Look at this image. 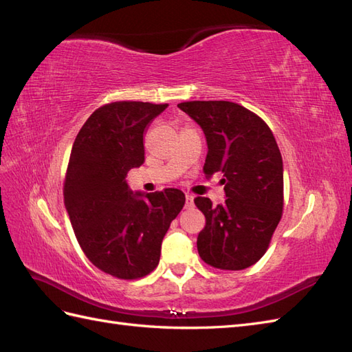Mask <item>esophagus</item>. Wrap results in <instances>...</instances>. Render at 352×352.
I'll return each mask as SVG.
<instances>
[{
  "label": "esophagus",
  "instance_id": "obj_1",
  "mask_svg": "<svg viewBox=\"0 0 352 352\" xmlns=\"http://www.w3.org/2000/svg\"><path fill=\"white\" fill-rule=\"evenodd\" d=\"M194 207V197L190 194H186L185 198V208H192Z\"/></svg>",
  "mask_w": 352,
  "mask_h": 352
}]
</instances>
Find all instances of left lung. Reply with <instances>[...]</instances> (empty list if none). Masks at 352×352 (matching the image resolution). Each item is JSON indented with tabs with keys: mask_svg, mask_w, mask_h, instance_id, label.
Masks as SVG:
<instances>
[{
	"mask_svg": "<svg viewBox=\"0 0 352 352\" xmlns=\"http://www.w3.org/2000/svg\"><path fill=\"white\" fill-rule=\"evenodd\" d=\"M177 107L206 135L204 175L221 173L226 199L212 206L197 197L206 228L197 248L207 264L242 270L269 248L283 210V163L270 127L255 113L230 101H188Z\"/></svg>",
	"mask_w": 352,
	"mask_h": 352,
	"instance_id": "1",
	"label": "left lung"
}]
</instances>
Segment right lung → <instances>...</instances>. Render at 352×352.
I'll list each match as a JSON object with an SVG mask.
<instances>
[{"label":"right lung","mask_w":352,"mask_h":352,"mask_svg":"<svg viewBox=\"0 0 352 352\" xmlns=\"http://www.w3.org/2000/svg\"><path fill=\"white\" fill-rule=\"evenodd\" d=\"M167 105L105 104L72 148L63 189L72 228L89 261L114 278L140 279L157 267L166 232L185 206L179 189L133 194L126 182L145 160V131Z\"/></svg>","instance_id":"right-lung-1"}]
</instances>
